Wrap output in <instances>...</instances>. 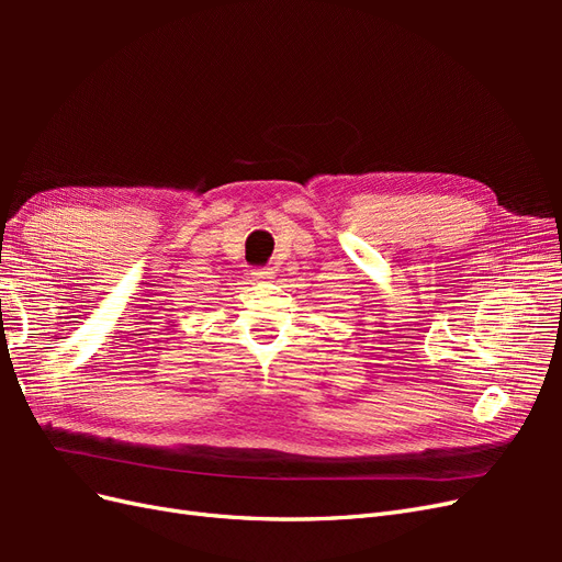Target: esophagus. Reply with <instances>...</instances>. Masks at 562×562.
I'll list each match as a JSON object with an SVG mask.
<instances>
[{"mask_svg": "<svg viewBox=\"0 0 562 562\" xmlns=\"http://www.w3.org/2000/svg\"><path fill=\"white\" fill-rule=\"evenodd\" d=\"M271 277H274L271 269H252V281H269Z\"/></svg>", "mask_w": 562, "mask_h": 562, "instance_id": "1", "label": "esophagus"}]
</instances>
